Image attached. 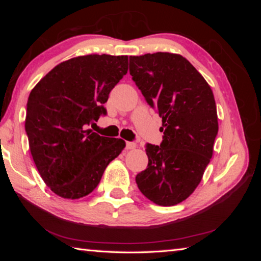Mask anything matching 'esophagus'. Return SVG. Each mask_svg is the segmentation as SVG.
Returning a JSON list of instances; mask_svg holds the SVG:
<instances>
[{
	"label": "esophagus",
	"instance_id": "obj_1",
	"mask_svg": "<svg viewBox=\"0 0 261 261\" xmlns=\"http://www.w3.org/2000/svg\"><path fill=\"white\" fill-rule=\"evenodd\" d=\"M137 147V144L131 143V141H127L126 143V149H135Z\"/></svg>",
	"mask_w": 261,
	"mask_h": 261
}]
</instances>
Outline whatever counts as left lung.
I'll return each instance as SVG.
<instances>
[{
  "label": "left lung",
  "instance_id": "obj_1",
  "mask_svg": "<svg viewBox=\"0 0 261 261\" xmlns=\"http://www.w3.org/2000/svg\"><path fill=\"white\" fill-rule=\"evenodd\" d=\"M130 74L162 118L160 146L147 145L148 166L136 176L140 192L154 204L174 206L199 185L213 155L219 131L213 92L179 54L130 56Z\"/></svg>",
  "mask_w": 261,
  "mask_h": 261
}]
</instances>
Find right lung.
<instances>
[{"label": "right lung", "mask_w": 261, "mask_h": 261, "mask_svg": "<svg viewBox=\"0 0 261 261\" xmlns=\"http://www.w3.org/2000/svg\"><path fill=\"white\" fill-rule=\"evenodd\" d=\"M127 64L125 55L77 56L57 64L31 91L25 118L30 151L57 196L79 199L90 194L124 149V140L86 127L106 114L103 103Z\"/></svg>", "instance_id": "add662e5"}]
</instances>
